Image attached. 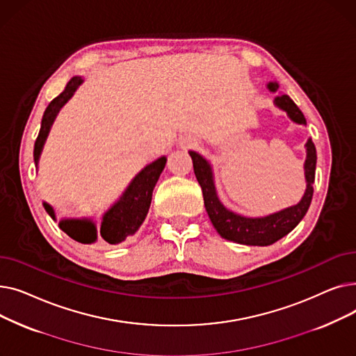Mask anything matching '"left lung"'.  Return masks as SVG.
<instances>
[{
  "mask_svg": "<svg viewBox=\"0 0 356 356\" xmlns=\"http://www.w3.org/2000/svg\"><path fill=\"white\" fill-rule=\"evenodd\" d=\"M268 88L271 90L277 89V83H270ZM275 104L284 109L290 118L298 124H306V118L303 112L298 109V106L293 102L289 95H282L275 98ZM307 159L305 163L306 170V180H307V189L303 199L291 208H287L282 212L273 213L266 218H244L239 216L231 211H228L223 204L219 202L211 165L202 156L195 152H189L192 161H193V170L196 179L202 188L204 208L211 218L212 225L218 231V234L229 241L238 242V244L244 245H271L280 238L287 235L298 222L303 219L306 215L312 197H313V183H314V170H316V147L312 140L307 141Z\"/></svg>",
  "mask_w": 356,
  "mask_h": 356,
  "instance_id": "1",
  "label": "left lung"
}]
</instances>
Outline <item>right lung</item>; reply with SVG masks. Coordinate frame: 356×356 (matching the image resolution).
<instances>
[{
    "instance_id": "right-lung-1",
    "label": "right lung",
    "mask_w": 356,
    "mask_h": 356,
    "mask_svg": "<svg viewBox=\"0 0 356 356\" xmlns=\"http://www.w3.org/2000/svg\"><path fill=\"white\" fill-rule=\"evenodd\" d=\"M81 78H72L70 82L66 85L65 90L59 97H56L46 108L42 127L39 131V136L34 143V163H39V157L42 153L43 144L49 134L50 125L58 114L60 106L72 97V93L81 83ZM165 165V157H161L152 164L144 167L143 170L136 176V179L131 181L127 192L122 195L120 202H117L104 216L101 228L97 231L95 225L90 220H79V219H70L62 220L59 223V228L67 234L72 239L82 242V244H92L98 238L101 241L108 242V244H120L127 236L133 235L144 222L147 212L149 209V203H152L153 191L156 188V183L163 172ZM46 212L54 219V212L50 204L43 203Z\"/></svg>"
}]
</instances>
